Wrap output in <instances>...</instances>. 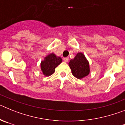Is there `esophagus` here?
Returning a JSON list of instances; mask_svg holds the SVG:
<instances>
[{
    "mask_svg": "<svg viewBox=\"0 0 125 125\" xmlns=\"http://www.w3.org/2000/svg\"><path fill=\"white\" fill-rule=\"evenodd\" d=\"M64 61L66 62H68V61H69V58L68 57H64L63 59Z\"/></svg>",
    "mask_w": 125,
    "mask_h": 125,
    "instance_id": "esophagus-1",
    "label": "esophagus"
}]
</instances>
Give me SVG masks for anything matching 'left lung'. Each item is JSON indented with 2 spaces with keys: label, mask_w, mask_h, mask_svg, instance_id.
Listing matches in <instances>:
<instances>
[{
  "label": "left lung",
  "mask_w": 125,
  "mask_h": 125,
  "mask_svg": "<svg viewBox=\"0 0 125 125\" xmlns=\"http://www.w3.org/2000/svg\"><path fill=\"white\" fill-rule=\"evenodd\" d=\"M68 64L73 75L78 79H82L90 73L89 61L83 52L77 53L74 58L71 59Z\"/></svg>",
  "instance_id": "left-lung-1"
}]
</instances>
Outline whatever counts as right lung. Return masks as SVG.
Returning <instances> with one entry per match:
<instances>
[{
  "label": "right lung",
  "mask_w": 125,
  "mask_h": 125,
  "mask_svg": "<svg viewBox=\"0 0 125 125\" xmlns=\"http://www.w3.org/2000/svg\"><path fill=\"white\" fill-rule=\"evenodd\" d=\"M62 60L59 56H57L54 53H51L44 57V60L41 62V69L45 76H49L55 71V68L60 64Z\"/></svg>",
  "instance_id": "add662e5"
}]
</instances>
